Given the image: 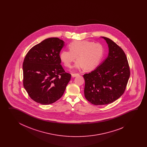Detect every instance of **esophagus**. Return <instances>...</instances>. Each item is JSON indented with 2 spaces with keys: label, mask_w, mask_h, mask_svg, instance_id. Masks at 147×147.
<instances>
[{
  "label": "esophagus",
  "mask_w": 147,
  "mask_h": 147,
  "mask_svg": "<svg viewBox=\"0 0 147 147\" xmlns=\"http://www.w3.org/2000/svg\"><path fill=\"white\" fill-rule=\"evenodd\" d=\"M79 75V74H71V76H72V77H76L78 76Z\"/></svg>",
  "instance_id": "esophagus-1"
}]
</instances>
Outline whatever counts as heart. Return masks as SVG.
Masks as SVG:
<instances>
[{
	"label": "heart",
	"mask_w": 147,
	"mask_h": 147,
	"mask_svg": "<svg viewBox=\"0 0 147 147\" xmlns=\"http://www.w3.org/2000/svg\"><path fill=\"white\" fill-rule=\"evenodd\" d=\"M69 49L63 50L59 55L61 61L68 68L71 67L76 57V69L92 70L99 65L104 55L102 45L90 41H74L69 44Z\"/></svg>",
	"instance_id": "heart-1"
}]
</instances>
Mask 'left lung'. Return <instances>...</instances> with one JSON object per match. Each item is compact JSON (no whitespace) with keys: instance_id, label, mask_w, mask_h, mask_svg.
Listing matches in <instances>:
<instances>
[{"instance_id":"left-lung-1","label":"left lung","mask_w":147,"mask_h":147,"mask_svg":"<svg viewBox=\"0 0 147 147\" xmlns=\"http://www.w3.org/2000/svg\"><path fill=\"white\" fill-rule=\"evenodd\" d=\"M108 56L94 71L84 75V97L94 105L110 104L125 92L130 77L128 60L123 50L109 38Z\"/></svg>"}]
</instances>
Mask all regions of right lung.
Here are the masks:
<instances>
[{"mask_svg":"<svg viewBox=\"0 0 147 147\" xmlns=\"http://www.w3.org/2000/svg\"><path fill=\"white\" fill-rule=\"evenodd\" d=\"M64 45L58 38H49L31 48L25 57L24 87L38 103L49 105L59 99L71 79L60 65V52Z\"/></svg>","mask_w":147,"mask_h":147,"instance_id":"right-lung-1","label":"right lung"}]
</instances>
